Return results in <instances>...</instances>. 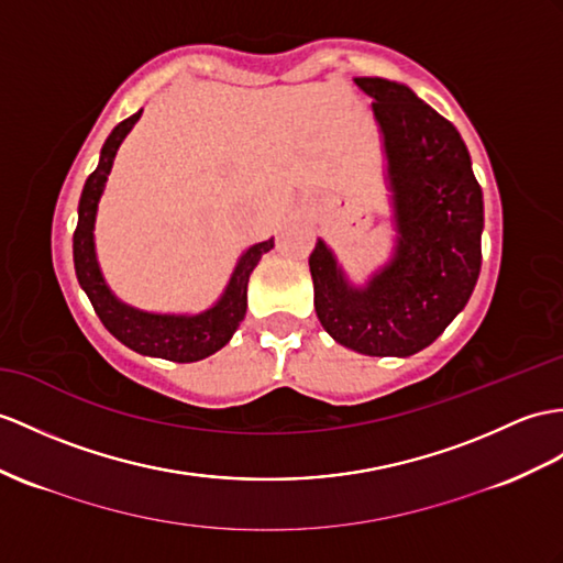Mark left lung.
Wrapping results in <instances>:
<instances>
[{
    "label": "left lung",
    "mask_w": 563,
    "mask_h": 563,
    "mask_svg": "<svg viewBox=\"0 0 563 563\" xmlns=\"http://www.w3.org/2000/svg\"><path fill=\"white\" fill-rule=\"evenodd\" d=\"M373 98L394 198V257L355 289L318 239L314 312L327 334L365 355H413L468 303L483 263V190L454 123L387 78H355Z\"/></svg>",
    "instance_id": "left-lung-1"
}]
</instances>
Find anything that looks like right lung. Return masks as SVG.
<instances>
[{
	"label": "right lung",
	"instance_id": "1",
	"mask_svg": "<svg viewBox=\"0 0 563 563\" xmlns=\"http://www.w3.org/2000/svg\"><path fill=\"white\" fill-rule=\"evenodd\" d=\"M141 112L117 123L114 131L102 145L100 164L84 186L78 202V224L74 231V265L80 289L90 298V303L98 312L102 324L114 334L123 346L133 349L135 353L155 355V358L174 361V363H194L202 361L229 344L234 336L241 320L249 308V279L255 265L267 251L274 249V239L255 243L239 260V265L231 274L227 289L217 303L200 314H159L143 312L131 308L109 291L102 277L98 255H95V214H98V202L104 190V181L117 157L121 141L126 139L129 131L141 119Z\"/></svg>",
	"mask_w": 563,
	"mask_h": 563
}]
</instances>
